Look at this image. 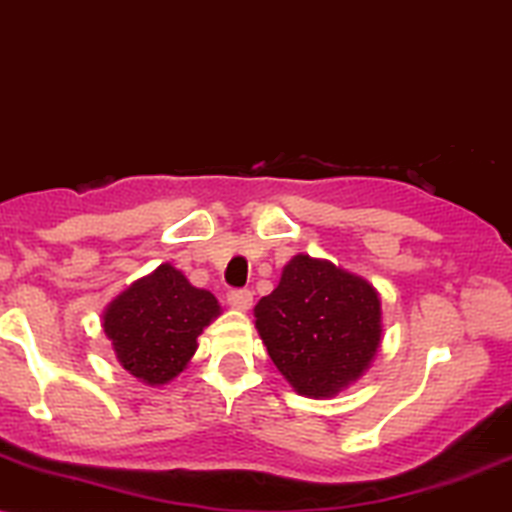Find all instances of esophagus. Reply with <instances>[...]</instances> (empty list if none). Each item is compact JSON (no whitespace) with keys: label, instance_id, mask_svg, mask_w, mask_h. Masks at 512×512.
Listing matches in <instances>:
<instances>
[{"label":"esophagus","instance_id":"esophagus-1","mask_svg":"<svg viewBox=\"0 0 512 512\" xmlns=\"http://www.w3.org/2000/svg\"><path fill=\"white\" fill-rule=\"evenodd\" d=\"M227 304L237 311H249L251 304H254V294L249 290H232L227 294Z\"/></svg>","mask_w":512,"mask_h":512}]
</instances>
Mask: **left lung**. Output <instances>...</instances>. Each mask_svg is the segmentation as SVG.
<instances>
[{
    "mask_svg": "<svg viewBox=\"0 0 512 512\" xmlns=\"http://www.w3.org/2000/svg\"><path fill=\"white\" fill-rule=\"evenodd\" d=\"M263 345L304 398H333L359 381L383 340L381 294L362 275L297 254L254 306Z\"/></svg>",
    "mask_w": 512,
    "mask_h": 512,
    "instance_id": "1",
    "label": "left lung"
}]
</instances>
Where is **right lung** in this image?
I'll return each instance as SVG.
<instances>
[{
  "instance_id": "obj_1",
  "label": "right lung",
  "mask_w": 512,
  "mask_h": 512,
  "mask_svg": "<svg viewBox=\"0 0 512 512\" xmlns=\"http://www.w3.org/2000/svg\"><path fill=\"white\" fill-rule=\"evenodd\" d=\"M220 314L213 294L191 285L172 263H160L105 306L102 330L117 362L155 388L182 374L198 350V335Z\"/></svg>"
}]
</instances>
